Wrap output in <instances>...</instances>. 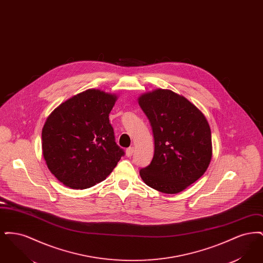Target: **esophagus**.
<instances>
[{
	"instance_id": "1",
	"label": "esophagus",
	"mask_w": 263,
	"mask_h": 263,
	"mask_svg": "<svg viewBox=\"0 0 263 263\" xmlns=\"http://www.w3.org/2000/svg\"><path fill=\"white\" fill-rule=\"evenodd\" d=\"M133 153H134V148L133 147H129V148L126 149V156L127 157H131L133 155Z\"/></svg>"
}]
</instances>
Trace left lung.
Returning a JSON list of instances; mask_svg holds the SVG:
<instances>
[{
	"mask_svg": "<svg viewBox=\"0 0 263 263\" xmlns=\"http://www.w3.org/2000/svg\"><path fill=\"white\" fill-rule=\"evenodd\" d=\"M139 105L150 121L155 153L140 170L144 182L158 191L175 194L195 182L212 158L211 130L200 110L170 89L142 95Z\"/></svg>",
	"mask_w": 263,
	"mask_h": 263,
	"instance_id": "1",
	"label": "left lung"
}]
</instances>
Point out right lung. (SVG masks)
<instances>
[{
	"instance_id": "obj_1",
	"label": "right lung",
	"mask_w": 263,
	"mask_h": 263,
	"mask_svg": "<svg viewBox=\"0 0 263 263\" xmlns=\"http://www.w3.org/2000/svg\"><path fill=\"white\" fill-rule=\"evenodd\" d=\"M116 100L115 95L91 88L61 103L46 119L43 157L64 185L91 187L110 175L124 156L108 118Z\"/></svg>"
}]
</instances>
